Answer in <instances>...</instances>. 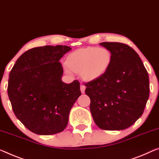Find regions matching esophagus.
<instances>
[{
  "mask_svg": "<svg viewBox=\"0 0 159 159\" xmlns=\"http://www.w3.org/2000/svg\"><path fill=\"white\" fill-rule=\"evenodd\" d=\"M85 89H86V87H85L84 84H80V90H81L82 93H84Z\"/></svg>",
  "mask_w": 159,
  "mask_h": 159,
  "instance_id": "obj_1",
  "label": "esophagus"
}]
</instances>
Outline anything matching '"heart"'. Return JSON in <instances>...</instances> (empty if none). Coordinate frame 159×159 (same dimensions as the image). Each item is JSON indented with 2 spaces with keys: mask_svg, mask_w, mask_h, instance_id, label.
Returning a JSON list of instances; mask_svg holds the SVG:
<instances>
[{
  "mask_svg": "<svg viewBox=\"0 0 159 159\" xmlns=\"http://www.w3.org/2000/svg\"><path fill=\"white\" fill-rule=\"evenodd\" d=\"M112 54L106 48L88 47L80 49L67 56L65 71L80 73L85 81L92 82L103 77L110 67Z\"/></svg>",
  "mask_w": 159,
  "mask_h": 159,
  "instance_id": "obj_1",
  "label": "heart"
}]
</instances>
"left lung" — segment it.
I'll return each instance as SVG.
<instances>
[{
    "label": "left lung",
    "mask_w": 159,
    "mask_h": 159,
    "mask_svg": "<svg viewBox=\"0 0 159 159\" xmlns=\"http://www.w3.org/2000/svg\"><path fill=\"white\" fill-rule=\"evenodd\" d=\"M112 54L110 67L103 77L85 84L90 111L99 128L123 130L142 115L149 97V79L134 49L121 43H99Z\"/></svg>",
    "instance_id": "1"
}]
</instances>
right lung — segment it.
<instances>
[{"mask_svg": "<svg viewBox=\"0 0 159 159\" xmlns=\"http://www.w3.org/2000/svg\"><path fill=\"white\" fill-rule=\"evenodd\" d=\"M71 50L66 45L38 47L24 52L9 75L8 94L15 115L32 132L60 133L68 124L70 110L80 95V82L62 81L59 62Z\"/></svg>", "mask_w": 159, "mask_h": 159, "instance_id": "1", "label": "right lung"}]
</instances>
